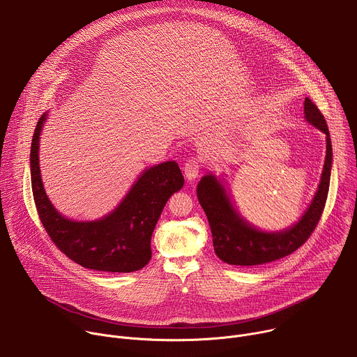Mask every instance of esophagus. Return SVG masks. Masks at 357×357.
Segmentation results:
<instances>
[{"instance_id": "1", "label": "esophagus", "mask_w": 357, "mask_h": 357, "mask_svg": "<svg viewBox=\"0 0 357 357\" xmlns=\"http://www.w3.org/2000/svg\"><path fill=\"white\" fill-rule=\"evenodd\" d=\"M200 161L199 160H195V158H190L185 162V167H183V172H185V176L188 181H195L200 172Z\"/></svg>"}]
</instances>
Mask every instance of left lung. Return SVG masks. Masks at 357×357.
<instances>
[{"instance_id": "1", "label": "left lung", "mask_w": 357, "mask_h": 357, "mask_svg": "<svg viewBox=\"0 0 357 357\" xmlns=\"http://www.w3.org/2000/svg\"><path fill=\"white\" fill-rule=\"evenodd\" d=\"M303 117L325 134L326 157L321 182L310 206L292 226L267 231L251 225L237 211L223 175L216 176L209 172L197 183V199L208 216L215 252L222 261L231 266H259L275 261L299 248L315 230L329 192L333 161L332 142L324 116L308 97L303 103Z\"/></svg>"}]
</instances>
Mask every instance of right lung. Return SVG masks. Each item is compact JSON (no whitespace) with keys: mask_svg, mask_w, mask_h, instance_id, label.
<instances>
[{"mask_svg":"<svg viewBox=\"0 0 357 357\" xmlns=\"http://www.w3.org/2000/svg\"><path fill=\"white\" fill-rule=\"evenodd\" d=\"M47 113L39 119L31 145L32 193L40 222L56 247L84 268L132 273L151 260V236L168 199L185 179L175 161L145 168L119 205L96 220H72L49 200L39 168V141Z\"/></svg>","mask_w":357,"mask_h":357,"instance_id":"right-lung-1","label":"right lung"}]
</instances>
